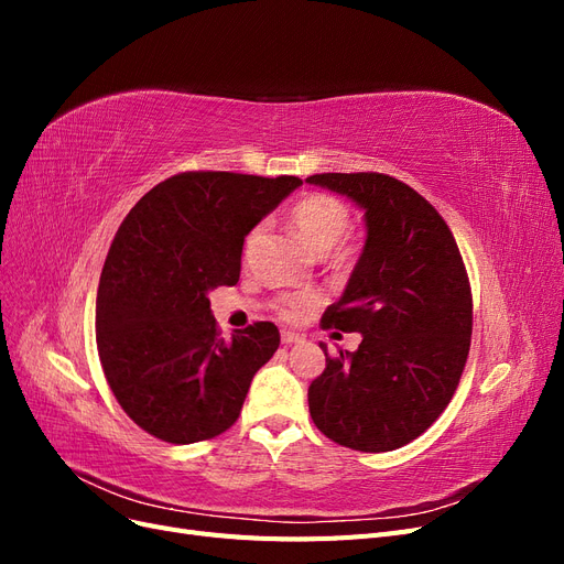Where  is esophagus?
I'll use <instances>...</instances> for the list:
<instances>
[{
    "label": "esophagus",
    "instance_id": "1",
    "mask_svg": "<svg viewBox=\"0 0 564 564\" xmlns=\"http://www.w3.org/2000/svg\"><path fill=\"white\" fill-rule=\"evenodd\" d=\"M303 336L294 334V332H282V344L284 346H292V344H301Z\"/></svg>",
    "mask_w": 564,
    "mask_h": 564
}]
</instances>
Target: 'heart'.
<instances>
[{
	"label": "heart",
	"mask_w": 564,
	"mask_h": 564,
	"mask_svg": "<svg viewBox=\"0 0 564 564\" xmlns=\"http://www.w3.org/2000/svg\"><path fill=\"white\" fill-rule=\"evenodd\" d=\"M289 220H292V228L299 240L317 256H327L329 251H334L340 242H344V237L352 226V218L346 204L332 195H308L299 199L292 207V214H289ZM263 237H265L263 224L253 226L247 232L245 249H242L245 261H249V256L263 242ZM315 303H317L315 294L286 299L282 305V317L296 319Z\"/></svg>",
	"instance_id": "b5f03b06"
}]
</instances>
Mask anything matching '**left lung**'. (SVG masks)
I'll use <instances>...</instances> for the list:
<instances>
[{"instance_id": "8db88e82", "label": "left lung", "mask_w": 564, "mask_h": 564, "mask_svg": "<svg viewBox=\"0 0 564 564\" xmlns=\"http://www.w3.org/2000/svg\"><path fill=\"white\" fill-rule=\"evenodd\" d=\"M365 212L367 240L322 329L362 334L355 352L327 355L308 388L311 416L338 445L390 452L429 431L464 373L473 296L454 235L406 183L373 172L305 178Z\"/></svg>"}]
</instances>
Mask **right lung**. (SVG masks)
<instances>
[{
	"mask_svg": "<svg viewBox=\"0 0 564 564\" xmlns=\"http://www.w3.org/2000/svg\"><path fill=\"white\" fill-rule=\"evenodd\" d=\"M299 185L296 176L185 172L122 220L100 272L96 344L119 406L145 433L193 445L240 416L280 332L253 322L224 338L209 292L237 284L247 232Z\"/></svg>",
	"mask_w": 564,
	"mask_h": 564,
	"instance_id": "obj_1",
	"label": "right lung"
}]
</instances>
